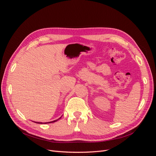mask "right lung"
I'll return each instance as SVG.
<instances>
[{
	"instance_id": "obj_1",
	"label": "right lung",
	"mask_w": 156,
	"mask_h": 156,
	"mask_svg": "<svg viewBox=\"0 0 156 156\" xmlns=\"http://www.w3.org/2000/svg\"><path fill=\"white\" fill-rule=\"evenodd\" d=\"M60 119H57V120H54V121L49 122H44V123H43V122H36V123H37V124H49V123H53V122H55L57 121L58 120H59Z\"/></svg>"
}]
</instances>
